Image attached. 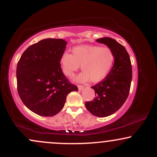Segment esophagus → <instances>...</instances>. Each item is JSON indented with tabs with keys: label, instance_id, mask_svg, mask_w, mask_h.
<instances>
[{
	"label": "esophagus",
	"instance_id": "obj_1",
	"mask_svg": "<svg viewBox=\"0 0 157 157\" xmlns=\"http://www.w3.org/2000/svg\"><path fill=\"white\" fill-rule=\"evenodd\" d=\"M77 87H78V89L81 91V90H82L84 89V86H81V85H79V86H77Z\"/></svg>",
	"mask_w": 157,
	"mask_h": 157
}]
</instances>
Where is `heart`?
Instances as JSON below:
<instances>
[{
  "label": "heart",
  "instance_id": "b5f03b06",
  "mask_svg": "<svg viewBox=\"0 0 157 157\" xmlns=\"http://www.w3.org/2000/svg\"><path fill=\"white\" fill-rule=\"evenodd\" d=\"M66 52L60 57V66L66 76L71 77L80 68L82 72L77 76L78 82H99L105 78L112 68L115 56L111 48L97 45H81Z\"/></svg>",
  "mask_w": 157,
  "mask_h": 157
}]
</instances>
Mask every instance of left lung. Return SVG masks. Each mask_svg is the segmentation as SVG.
Listing matches in <instances>:
<instances>
[{"mask_svg":"<svg viewBox=\"0 0 157 157\" xmlns=\"http://www.w3.org/2000/svg\"><path fill=\"white\" fill-rule=\"evenodd\" d=\"M97 41L112 49L114 63L105 78L91 87L96 97L85 105L94 116L105 117L118 111L127 100L132 80V67L128 53L117 41L111 37H102Z\"/></svg>","mask_w":157,"mask_h":157,"instance_id":"obj_1","label":"left lung"}]
</instances>
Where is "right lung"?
<instances>
[{"label":"right lung","instance_id":"1","mask_svg":"<svg viewBox=\"0 0 157 157\" xmlns=\"http://www.w3.org/2000/svg\"><path fill=\"white\" fill-rule=\"evenodd\" d=\"M66 44L63 39L41 40L27 48L17 63V92L23 104L40 116H55L68 94L78 91L60 67Z\"/></svg>","mask_w":157,"mask_h":157}]
</instances>
